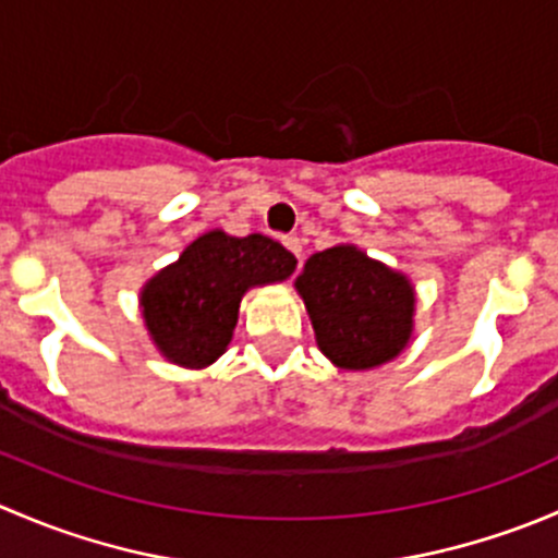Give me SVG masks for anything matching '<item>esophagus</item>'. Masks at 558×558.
Returning a JSON list of instances; mask_svg holds the SVG:
<instances>
[{"label":"esophagus","mask_w":558,"mask_h":558,"mask_svg":"<svg viewBox=\"0 0 558 558\" xmlns=\"http://www.w3.org/2000/svg\"><path fill=\"white\" fill-rule=\"evenodd\" d=\"M283 245L289 247V251L294 253V256L300 258V264H302V240L296 238V234H289V238H283Z\"/></svg>","instance_id":"1"}]
</instances>
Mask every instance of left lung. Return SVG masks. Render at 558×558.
<instances>
[{"label": "left lung", "mask_w": 558, "mask_h": 558, "mask_svg": "<svg viewBox=\"0 0 558 558\" xmlns=\"http://www.w3.org/2000/svg\"><path fill=\"white\" fill-rule=\"evenodd\" d=\"M294 286L313 320L315 342L335 367H380L410 342L413 286L356 245L313 253Z\"/></svg>", "instance_id": "obj_1"}]
</instances>
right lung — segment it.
<instances>
[{"instance_id": "obj_1", "label": "right lung", "mask_w": 558, "mask_h": 558, "mask_svg": "<svg viewBox=\"0 0 558 558\" xmlns=\"http://www.w3.org/2000/svg\"><path fill=\"white\" fill-rule=\"evenodd\" d=\"M294 269L296 258L264 234L232 238L213 229L140 291L150 340L172 364L207 367L227 351L245 291L280 283Z\"/></svg>"}]
</instances>
